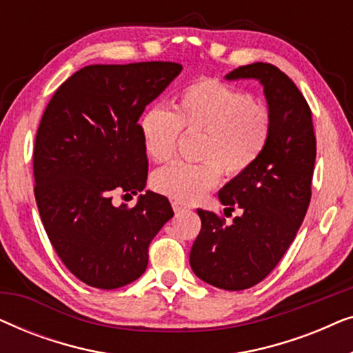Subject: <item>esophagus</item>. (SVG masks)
Listing matches in <instances>:
<instances>
[{
  "label": "esophagus",
  "mask_w": 353,
  "mask_h": 353,
  "mask_svg": "<svg viewBox=\"0 0 353 353\" xmlns=\"http://www.w3.org/2000/svg\"><path fill=\"white\" fill-rule=\"evenodd\" d=\"M172 207H173V210H175V212H181V210L190 209V207H188L186 204H183V202H180V201H172Z\"/></svg>",
  "instance_id": "esophagus-1"
}]
</instances>
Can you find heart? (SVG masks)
Here are the masks:
<instances>
[{"mask_svg": "<svg viewBox=\"0 0 353 353\" xmlns=\"http://www.w3.org/2000/svg\"><path fill=\"white\" fill-rule=\"evenodd\" d=\"M181 130L202 134L197 152L202 162L168 163L154 173L152 185L172 199L194 202L220 181L221 170L238 176L262 157L273 117L252 94L216 79H201L178 94L175 112L154 105L139 119L144 151L156 162L175 154Z\"/></svg>", "mask_w": 353, "mask_h": 353, "instance_id": "b5f03b06", "label": "heart"}]
</instances>
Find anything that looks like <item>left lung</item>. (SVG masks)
<instances>
[{"mask_svg": "<svg viewBox=\"0 0 353 353\" xmlns=\"http://www.w3.org/2000/svg\"><path fill=\"white\" fill-rule=\"evenodd\" d=\"M225 79L260 81L273 117L272 138L262 157L219 192L226 210L243 215L225 225L214 212L197 209L202 226L190 263L202 281L243 291L272 273L301 228L312 197L316 138L305 98L278 67L254 62Z\"/></svg>", "mask_w": 353, "mask_h": 353, "instance_id": "1", "label": "left lung"}]
</instances>
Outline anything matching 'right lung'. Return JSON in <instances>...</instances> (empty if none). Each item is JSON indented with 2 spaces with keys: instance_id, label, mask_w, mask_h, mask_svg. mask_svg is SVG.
Returning <instances> with one entry per match:
<instances>
[{
  "instance_id": "1",
  "label": "right lung",
  "mask_w": 353,
  "mask_h": 353,
  "mask_svg": "<svg viewBox=\"0 0 353 353\" xmlns=\"http://www.w3.org/2000/svg\"><path fill=\"white\" fill-rule=\"evenodd\" d=\"M183 67L176 62L94 64L75 72L46 105L35 148V199L62 263L80 281L117 289L146 272L148 249L173 216L165 196L146 191L134 207L148 156L138 120Z\"/></svg>"
}]
</instances>
